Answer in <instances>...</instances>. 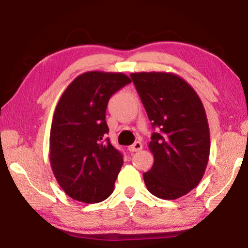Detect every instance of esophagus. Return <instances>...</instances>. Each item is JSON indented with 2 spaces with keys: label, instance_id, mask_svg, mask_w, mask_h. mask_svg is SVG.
<instances>
[{
  "label": "esophagus",
  "instance_id": "1",
  "mask_svg": "<svg viewBox=\"0 0 248 248\" xmlns=\"http://www.w3.org/2000/svg\"><path fill=\"white\" fill-rule=\"evenodd\" d=\"M141 148H143V144H141L140 141H135L133 145H130V146L128 147V150L130 152H138L141 151Z\"/></svg>",
  "mask_w": 248,
  "mask_h": 248
}]
</instances>
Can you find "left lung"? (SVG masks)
Masks as SVG:
<instances>
[{"label": "left lung", "instance_id": "left-lung-1", "mask_svg": "<svg viewBox=\"0 0 248 248\" xmlns=\"http://www.w3.org/2000/svg\"><path fill=\"white\" fill-rule=\"evenodd\" d=\"M157 133L148 144L154 155L143 173L148 191L163 200L186 195L202 180L210 155V129L203 103L191 86L171 72L130 75Z\"/></svg>", "mask_w": 248, "mask_h": 248}]
</instances>
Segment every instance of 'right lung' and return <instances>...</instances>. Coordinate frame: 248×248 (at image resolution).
Returning a JSON list of instances; mask_svg holds the SVG:
<instances>
[{
	"mask_svg": "<svg viewBox=\"0 0 248 248\" xmlns=\"http://www.w3.org/2000/svg\"><path fill=\"white\" fill-rule=\"evenodd\" d=\"M131 82L121 72L79 75L61 95L49 133V161L57 181L82 203L107 200L124 164L105 134V111L115 92Z\"/></svg>",
	"mask_w": 248,
	"mask_h": 248,
	"instance_id": "add662e5",
	"label": "right lung"
}]
</instances>
